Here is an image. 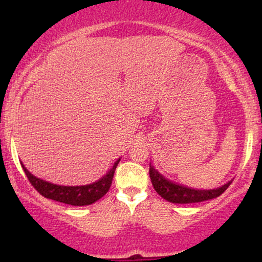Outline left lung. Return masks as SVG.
Returning <instances> with one entry per match:
<instances>
[{"label": "left lung", "mask_w": 262, "mask_h": 262, "mask_svg": "<svg viewBox=\"0 0 262 262\" xmlns=\"http://www.w3.org/2000/svg\"><path fill=\"white\" fill-rule=\"evenodd\" d=\"M150 179H151L152 186L155 191L162 196L163 199L174 204H191V203H200L210 200L220 196L225 189H227L232 181H229L228 184L222 186V187L214 189H194L185 187L182 185H178L173 181H169L168 179L160 174L151 164L149 168Z\"/></svg>", "instance_id": "8db88e82"}]
</instances>
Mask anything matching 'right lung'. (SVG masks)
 I'll return each mask as SVG.
<instances>
[{
	"mask_svg": "<svg viewBox=\"0 0 262 262\" xmlns=\"http://www.w3.org/2000/svg\"><path fill=\"white\" fill-rule=\"evenodd\" d=\"M119 160L116 161L112 169L108 170L105 177H102L100 180L93 182L91 185H84V186H59L51 184L45 180H41L34 175H32L28 171L23 163V169L26 174V177L32 186L40 193L42 196L48 199L56 200V202L69 204V205L74 206H84V205H91V204L95 203L96 200L102 198L103 195L108 192V189L112 185L113 175L116 171V168L119 163Z\"/></svg>",
	"mask_w": 262,
	"mask_h": 262,
	"instance_id": "1",
	"label": "right lung"
}]
</instances>
